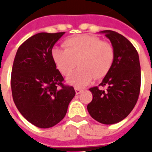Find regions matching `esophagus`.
<instances>
[{"label":"esophagus","instance_id":"34e87169","mask_svg":"<svg viewBox=\"0 0 152 152\" xmlns=\"http://www.w3.org/2000/svg\"><path fill=\"white\" fill-rule=\"evenodd\" d=\"M74 90H75V92H76V94H77V95H79V94H80V93L83 91V90H82V89H80V88H79V87H74Z\"/></svg>","mask_w":152,"mask_h":152}]
</instances>
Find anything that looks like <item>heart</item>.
<instances>
[{"mask_svg": "<svg viewBox=\"0 0 152 152\" xmlns=\"http://www.w3.org/2000/svg\"><path fill=\"white\" fill-rule=\"evenodd\" d=\"M63 45L65 49L54 47L51 50V59L64 76L71 73L78 61L79 67L67 78V82L75 87H83L94 78H104L113 66V45L97 36L79 34L66 39Z\"/></svg>", "mask_w": 152, "mask_h": 152, "instance_id": "1", "label": "heart"}]
</instances>
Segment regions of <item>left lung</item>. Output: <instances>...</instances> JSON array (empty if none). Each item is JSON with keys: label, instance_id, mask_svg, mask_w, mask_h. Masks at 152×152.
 Listing matches in <instances>:
<instances>
[{"label": "left lung", "instance_id": "obj_1", "mask_svg": "<svg viewBox=\"0 0 152 152\" xmlns=\"http://www.w3.org/2000/svg\"><path fill=\"white\" fill-rule=\"evenodd\" d=\"M115 50L113 66L99 86L90 91L93 99L87 109L91 117L103 124H114L124 119L134 109L140 91V64L131 42L118 33L104 30Z\"/></svg>", "mask_w": 152, "mask_h": 152}]
</instances>
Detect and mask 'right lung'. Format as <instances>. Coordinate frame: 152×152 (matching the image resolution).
Masks as SVG:
<instances>
[{"mask_svg":"<svg viewBox=\"0 0 152 152\" xmlns=\"http://www.w3.org/2000/svg\"><path fill=\"white\" fill-rule=\"evenodd\" d=\"M65 32L39 33L18 47L15 56L11 88L20 113L34 126L47 129L57 124L67 113L75 96L51 59L50 51Z\"/></svg>","mask_w":152,"mask_h":152,"instance_id":"add662e5","label":"right lung"}]
</instances>
